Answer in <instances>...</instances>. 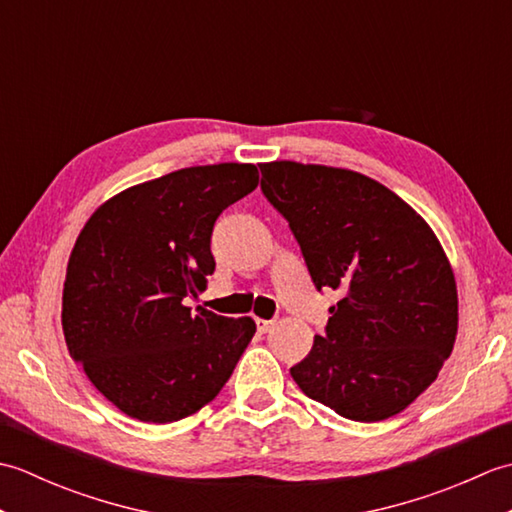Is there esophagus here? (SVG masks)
I'll return each instance as SVG.
<instances>
[{"label": "esophagus", "mask_w": 512, "mask_h": 512, "mask_svg": "<svg viewBox=\"0 0 512 512\" xmlns=\"http://www.w3.org/2000/svg\"><path fill=\"white\" fill-rule=\"evenodd\" d=\"M275 328V321H266V319H257V332H262V334H266V332H270Z\"/></svg>", "instance_id": "34e87169"}]
</instances>
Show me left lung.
<instances>
[{"instance_id": "1", "label": "left lung", "mask_w": 512, "mask_h": 512, "mask_svg": "<svg viewBox=\"0 0 512 512\" xmlns=\"http://www.w3.org/2000/svg\"><path fill=\"white\" fill-rule=\"evenodd\" d=\"M259 169L314 286L341 295L292 378L347 420L396 416L438 378L458 334V290L438 237L363 173L290 160Z\"/></svg>"}]
</instances>
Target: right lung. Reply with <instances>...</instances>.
Returning a JSON list of instances; mask_svg holds the SVG:
<instances>
[{
	"label": "right lung",
	"mask_w": 512,
	"mask_h": 512,
	"mask_svg": "<svg viewBox=\"0 0 512 512\" xmlns=\"http://www.w3.org/2000/svg\"><path fill=\"white\" fill-rule=\"evenodd\" d=\"M255 165L189 167L101 204L72 248L63 334L92 385L143 422H176L211 402L255 334L250 317L191 310L213 275L211 233L257 187Z\"/></svg>",
	"instance_id": "1"
}]
</instances>
